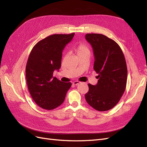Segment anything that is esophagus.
<instances>
[{
	"mask_svg": "<svg viewBox=\"0 0 147 147\" xmlns=\"http://www.w3.org/2000/svg\"><path fill=\"white\" fill-rule=\"evenodd\" d=\"M80 83V82L79 81H74L73 82V84H74V85H78V84H79Z\"/></svg>",
	"mask_w": 147,
	"mask_h": 147,
	"instance_id": "1",
	"label": "esophagus"
}]
</instances>
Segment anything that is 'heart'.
<instances>
[{
	"label": "heart",
	"instance_id": "1",
	"mask_svg": "<svg viewBox=\"0 0 147 147\" xmlns=\"http://www.w3.org/2000/svg\"><path fill=\"white\" fill-rule=\"evenodd\" d=\"M78 55L83 53H89L88 47L84 43H80L76 48Z\"/></svg>",
	"mask_w": 147,
	"mask_h": 147
}]
</instances>
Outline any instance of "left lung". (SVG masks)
<instances>
[{
	"instance_id": "8db88e82",
	"label": "left lung",
	"mask_w": 147,
	"mask_h": 147,
	"mask_svg": "<svg viewBox=\"0 0 147 147\" xmlns=\"http://www.w3.org/2000/svg\"><path fill=\"white\" fill-rule=\"evenodd\" d=\"M85 38L92 47L94 69L99 79L95 86L88 84L89 91L85 99L96 110L109 111L119 102L125 90L127 67L125 56L119 45L106 36L88 33Z\"/></svg>"
}]
</instances>
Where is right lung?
<instances>
[{
	"label": "right lung",
	"instance_id": "right-lung-1",
	"mask_svg": "<svg viewBox=\"0 0 147 147\" xmlns=\"http://www.w3.org/2000/svg\"><path fill=\"white\" fill-rule=\"evenodd\" d=\"M71 34H55L38 41L30 53L26 66L28 91L40 107L52 110L62 104L71 82H63L53 76L61 67L62 51L73 39Z\"/></svg>",
	"mask_w": 147,
	"mask_h": 147
}]
</instances>
